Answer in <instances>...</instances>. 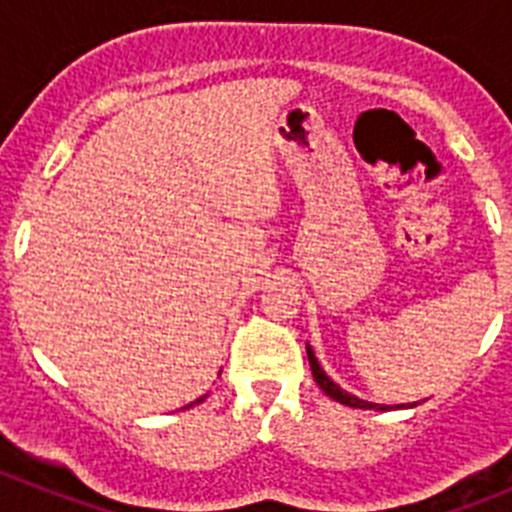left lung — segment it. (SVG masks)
<instances>
[{
	"mask_svg": "<svg viewBox=\"0 0 512 512\" xmlns=\"http://www.w3.org/2000/svg\"><path fill=\"white\" fill-rule=\"evenodd\" d=\"M307 359H310V369H312V377H315V382H318L320 390L325 392L328 397H333L336 402H341V405H348V408H361V410H390V405H377V402H366L361 400V397L351 395V392L341 390L333 379L328 377V374L323 372V366L318 364V359H315V351L310 348V343H307ZM418 405V402H415ZM415 405H397V408H415Z\"/></svg>",
	"mask_w": 512,
	"mask_h": 512,
	"instance_id": "1",
	"label": "left lung"
}]
</instances>
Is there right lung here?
I'll return each instance as SVG.
<instances>
[{"label":"right lung","instance_id":"right-lung-1","mask_svg":"<svg viewBox=\"0 0 512 512\" xmlns=\"http://www.w3.org/2000/svg\"><path fill=\"white\" fill-rule=\"evenodd\" d=\"M205 397H207V395H202V397H197V400H194V402H189V405H187V408H192V405H200V402H202V400H205Z\"/></svg>","mask_w":512,"mask_h":512}]
</instances>
